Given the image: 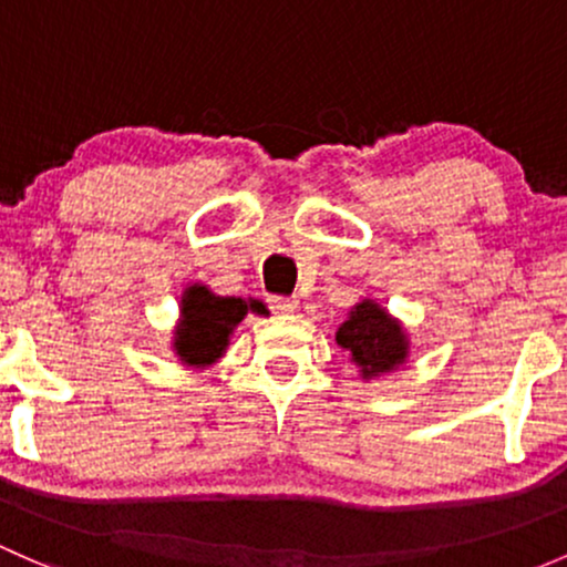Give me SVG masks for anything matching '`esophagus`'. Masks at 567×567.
Instances as JSON below:
<instances>
[{
	"instance_id": "esophagus-1",
	"label": "esophagus",
	"mask_w": 567,
	"mask_h": 567,
	"mask_svg": "<svg viewBox=\"0 0 567 567\" xmlns=\"http://www.w3.org/2000/svg\"><path fill=\"white\" fill-rule=\"evenodd\" d=\"M267 302H270V310H272V313L289 316V313H295V310H297V300H295V297L272 295V297H267Z\"/></svg>"
}]
</instances>
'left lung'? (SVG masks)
Returning a JSON list of instances; mask_svg holds the SVG:
<instances>
[{
  "mask_svg": "<svg viewBox=\"0 0 567 567\" xmlns=\"http://www.w3.org/2000/svg\"><path fill=\"white\" fill-rule=\"evenodd\" d=\"M338 346L349 351L351 359L362 368L364 379L398 368L408 349L403 327L370 300L359 302L349 319L340 324Z\"/></svg>",
  "mask_w": 567,
  "mask_h": 567,
  "instance_id": "1",
  "label": "left lung"
}]
</instances>
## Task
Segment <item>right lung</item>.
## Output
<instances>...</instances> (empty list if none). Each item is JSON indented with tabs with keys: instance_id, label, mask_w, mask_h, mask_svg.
<instances>
[{
	"instance_id": "obj_1",
	"label": "right lung",
	"mask_w": 567,
	"mask_h": 567,
	"mask_svg": "<svg viewBox=\"0 0 567 567\" xmlns=\"http://www.w3.org/2000/svg\"><path fill=\"white\" fill-rule=\"evenodd\" d=\"M267 313L259 300L240 297H216L205 286H192L184 297V321H181L175 349L188 364H210L227 349L229 332L243 321V316Z\"/></svg>"
}]
</instances>
